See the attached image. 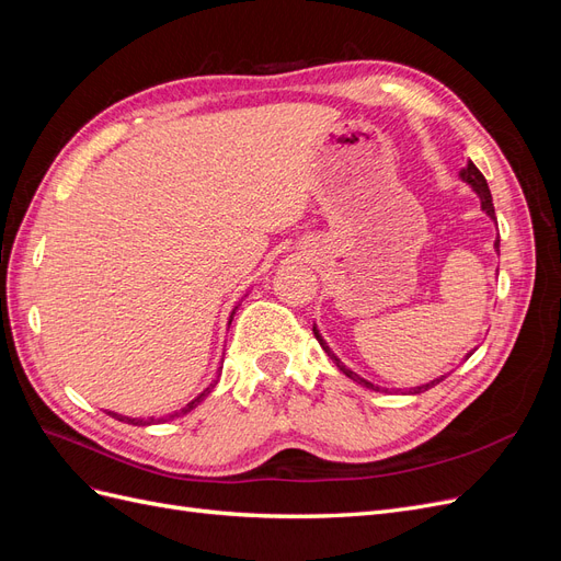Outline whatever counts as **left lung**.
Returning <instances> with one entry per match:
<instances>
[{
    "mask_svg": "<svg viewBox=\"0 0 561 561\" xmlns=\"http://www.w3.org/2000/svg\"><path fill=\"white\" fill-rule=\"evenodd\" d=\"M461 178L472 186V190L474 192H478L480 194V198H482V210L491 217V219H496V213H494V201H491V192H489V186H486V180H484V175L478 171V165H474L472 161H468V165L463 168V171H461ZM496 248H499V239H496ZM313 334H316V339H318V344L322 346V348H325V353L330 355V358L336 363V367L339 369H342L344 371V375L346 377H351L353 381H358V383H363V386H367V388H371V390H379V386H375V383H369V381H365V379H360L358 375H355V371H351V369H346L342 363H339V358H336V355L328 348V344L325 342H322V336L318 334V330L313 328ZM470 355V353H468ZM445 377H439V379H435V381H431V383H426V386H419V388H414V393H423V390H428V388H433L435 383H439V381H443Z\"/></svg>",
    "mask_w": 561,
    "mask_h": 561,
    "instance_id": "left-lung-1",
    "label": "left lung"
}]
</instances>
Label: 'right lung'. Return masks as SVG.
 I'll return each instance as SVG.
<instances>
[{
	"instance_id": "add662e5",
	"label": "right lung",
	"mask_w": 561,
	"mask_h": 561,
	"mask_svg": "<svg viewBox=\"0 0 561 561\" xmlns=\"http://www.w3.org/2000/svg\"><path fill=\"white\" fill-rule=\"evenodd\" d=\"M236 313V311H233ZM233 313H231V318H233ZM231 318H229V325H231ZM215 383H210L206 390H203V393L198 396V398H194L190 404H186V407H182V410L180 412H175V414H171V416H168V419H175V416H180V414H186V412H192L194 410V407L203 400V398H208V393H210V388H213ZM107 414H112L114 419H118V421H124V423H133V426H151V423H159V421H163V419H128V416H122V414H114V412H107Z\"/></svg>"
}]
</instances>
